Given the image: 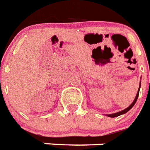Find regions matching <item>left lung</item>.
Segmentation results:
<instances>
[{
	"label": "left lung",
	"instance_id": "1",
	"mask_svg": "<svg viewBox=\"0 0 150 150\" xmlns=\"http://www.w3.org/2000/svg\"><path fill=\"white\" fill-rule=\"evenodd\" d=\"M140 87H141V81H140V82H139V89H138V92H137V94H136V98H135V99H134L133 102L132 103L131 105H129V107L126 108L124 109V110H122V111H118V112H116V113H114V114H108V115H107L108 117H111V118H115V117H118V116L122 115H124V114H125V113H126V112H128V111H129V110H130V109H131L133 107L134 105H135V104H136V100H137V99H138V97H139V94Z\"/></svg>",
	"mask_w": 150,
	"mask_h": 150
}]
</instances>
